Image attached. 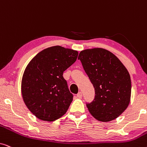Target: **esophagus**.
<instances>
[{"mask_svg":"<svg viewBox=\"0 0 147 147\" xmlns=\"http://www.w3.org/2000/svg\"><path fill=\"white\" fill-rule=\"evenodd\" d=\"M77 97L78 98H82V93L81 92H80L79 93L77 94Z\"/></svg>","mask_w":147,"mask_h":147,"instance_id":"34e87169","label":"esophagus"}]
</instances>
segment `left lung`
I'll use <instances>...</instances> for the list:
<instances>
[{
	"label": "left lung",
	"mask_w": 147,
	"mask_h": 147,
	"mask_svg": "<svg viewBox=\"0 0 147 147\" xmlns=\"http://www.w3.org/2000/svg\"><path fill=\"white\" fill-rule=\"evenodd\" d=\"M95 90V97L86 106L96 119L108 122L118 117L130 103L131 80L119 59L102 48L82 51L78 56Z\"/></svg>",
	"instance_id": "8db88e82"
}]
</instances>
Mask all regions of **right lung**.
<instances>
[{"mask_svg": "<svg viewBox=\"0 0 147 147\" xmlns=\"http://www.w3.org/2000/svg\"><path fill=\"white\" fill-rule=\"evenodd\" d=\"M78 52L57 45L37 54L24 71L21 92L25 105L44 121L59 119L73 100L63 71L76 61Z\"/></svg>", "mask_w": 147, "mask_h": 147, "instance_id": "obj_1", "label": "right lung"}]
</instances>
